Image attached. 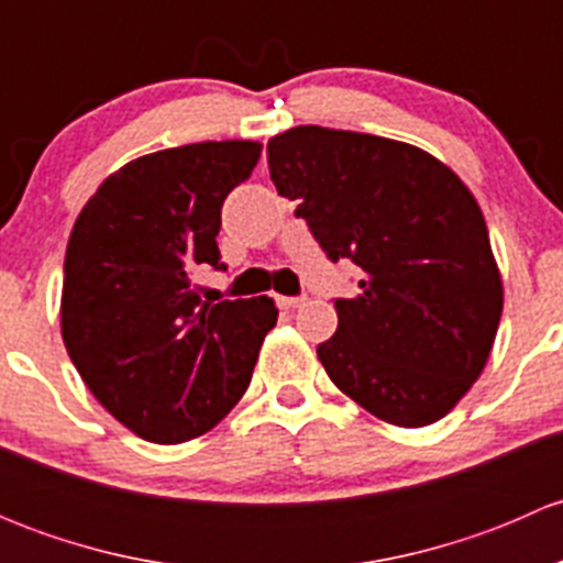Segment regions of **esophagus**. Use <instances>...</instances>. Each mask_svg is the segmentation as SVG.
Segmentation results:
<instances>
[{
  "label": "esophagus",
  "mask_w": 563,
  "mask_h": 563,
  "mask_svg": "<svg viewBox=\"0 0 563 563\" xmlns=\"http://www.w3.org/2000/svg\"><path fill=\"white\" fill-rule=\"evenodd\" d=\"M275 302L280 310H294V308H299L305 299L302 297H275Z\"/></svg>",
  "instance_id": "obj_1"
}]
</instances>
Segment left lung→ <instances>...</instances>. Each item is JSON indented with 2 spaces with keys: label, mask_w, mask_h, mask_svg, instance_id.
I'll use <instances>...</instances> for the list:
<instances>
[{
  "label": "left lung",
  "mask_w": 563,
  "mask_h": 563,
  "mask_svg": "<svg viewBox=\"0 0 563 563\" xmlns=\"http://www.w3.org/2000/svg\"><path fill=\"white\" fill-rule=\"evenodd\" d=\"M266 163L329 258L365 272L318 345L327 376L382 422L444 419L485 371L504 310L474 192L419 146L318 124L272 135Z\"/></svg>",
  "instance_id": "obj_1"
}]
</instances>
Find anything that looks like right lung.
I'll list each match as a JSON object with an SVG mask.
<instances>
[{
	"label": "right lung",
	"mask_w": 563,
	"mask_h": 563,
	"mask_svg": "<svg viewBox=\"0 0 563 563\" xmlns=\"http://www.w3.org/2000/svg\"><path fill=\"white\" fill-rule=\"evenodd\" d=\"M258 141H201L108 174L70 231L62 340L84 384L130 433L185 444L212 430L253 378L275 299L212 302L192 277L220 266V207Z\"/></svg>",
	"instance_id": "right-lung-1"
}]
</instances>
